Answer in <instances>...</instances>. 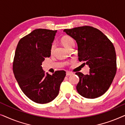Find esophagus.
<instances>
[{
    "mask_svg": "<svg viewBox=\"0 0 125 125\" xmlns=\"http://www.w3.org/2000/svg\"><path fill=\"white\" fill-rule=\"evenodd\" d=\"M72 74H73V73L72 72H66V75L67 76H71V75H72Z\"/></svg>",
    "mask_w": 125,
    "mask_h": 125,
    "instance_id": "obj_1",
    "label": "esophagus"
}]
</instances>
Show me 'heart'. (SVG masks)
Listing matches in <instances>:
<instances>
[{
    "label": "heart",
    "instance_id": "heart-1",
    "mask_svg": "<svg viewBox=\"0 0 125 125\" xmlns=\"http://www.w3.org/2000/svg\"><path fill=\"white\" fill-rule=\"evenodd\" d=\"M61 43H62V45L64 46V47L65 48L68 49L70 48L73 44H74V41L71 37L69 36H65L62 37V38L61 39ZM54 48H55V44L53 43L51 47V53L53 52Z\"/></svg>",
    "mask_w": 125,
    "mask_h": 125
}]
</instances>
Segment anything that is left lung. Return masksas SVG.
<instances>
[{
	"label": "left lung",
	"instance_id": "1",
	"mask_svg": "<svg viewBox=\"0 0 125 125\" xmlns=\"http://www.w3.org/2000/svg\"><path fill=\"white\" fill-rule=\"evenodd\" d=\"M64 32L76 41L80 61L90 68L89 74L76 73L80 81L78 93L86 98L103 95L112 84L117 71L116 53L113 44L101 31L90 26L65 29Z\"/></svg>",
	"mask_w": 125,
	"mask_h": 125
}]
</instances>
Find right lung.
I'll return each instance as SVG.
<instances>
[{
	"mask_svg": "<svg viewBox=\"0 0 125 125\" xmlns=\"http://www.w3.org/2000/svg\"><path fill=\"white\" fill-rule=\"evenodd\" d=\"M57 31L36 29L20 40L13 63L15 77L27 97L37 104H47L59 94L66 76L64 71L52 75L45 73L42 66L51 56V47Z\"/></svg>",
	"mask_w": 125,
	"mask_h": 125,
	"instance_id": "obj_1",
	"label": "right lung"
}]
</instances>
